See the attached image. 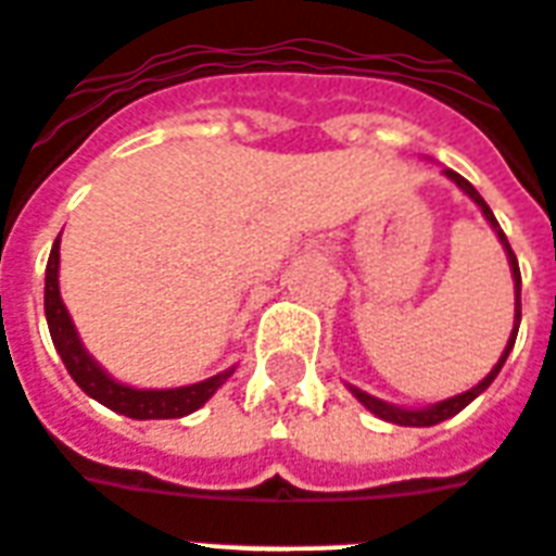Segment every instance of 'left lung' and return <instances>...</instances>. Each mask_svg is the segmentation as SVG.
Wrapping results in <instances>:
<instances>
[{
	"label": "left lung",
	"mask_w": 556,
	"mask_h": 556,
	"mask_svg": "<svg viewBox=\"0 0 556 556\" xmlns=\"http://www.w3.org/2000/svg\"><path fill=\"white\" fill-rule=\"evenodd\" d=\"M443 175L450 178V181L462 190V193L473 202V205L482 211V217L489 219V226L494 229V235H497V241H501V247L506 250V258H509V270H513V282H515V321H513V333H509V339H506V349H503L501 361L494 363V369H491L482 381H479L477 387H470V390H465V393H458V396H450L443 399V402H434V405H426V408H399V405H390V402H384V399L378 396H369L366 390H361V387L349 384L351 396L361 402L363 408L372 410L375 417L384 419V422H396V426H438V422H443V419L455 417L458 410H465L473 399L479 396V393H485L489 390V384L497 378V372L503 369V363H506V357H509V351H513L515 345V337H518V325H521V270H518V258H515L513 247H509V241H506V235H503L501 223L494 219V214H491V207L485 205V199L477 193V187L467 181V178H462L458 172L453 169H443Z\"/></svg>",
	"instance_id": "8db88e82"
}]
</instances>
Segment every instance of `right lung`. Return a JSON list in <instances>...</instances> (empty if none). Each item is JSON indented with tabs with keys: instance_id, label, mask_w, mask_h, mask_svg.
Returning <instances> with one entry per match:
<instances>
[{
	"instance_id": "1",
	"label": "right lung",
	"mask_w": 556,
	"mask_h": 556,
	"mask_svg": "<svg viewBox=\"0 0 556 556\" xmlns=\"http://www.w3.org/2000/svg\"><path fill=\"white\" fill-rule=\"evenodd\" d=\"M59 241H62V235L55 238L53 250H50V262H47L43 313H47V327H50V337H53L59 357L65 363L67 375L77 381V387L86 396L130 419H178L202 408L207 399L214 396L219 387L235 375V366H229L226 372L211 375L199 384L172 387V390H139V387L115 381L113 375L106 372L101 363L86 351L77 327H74V318L67 313L65 301H62V291H59Z\"/></svg>"
}]
</instances>
